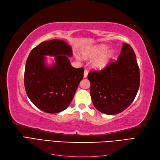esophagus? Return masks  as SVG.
I'll use <instances>...</instances> for the list:
<instances>
[{
  "mask_svg": "<svg viewBox=\"0 0 160 160\" xmlns=\"http://www.w3.org/2000/svg\"><path fill=\"white\" fill-rule=\"evenodd\" d=\"M88 71L87 70V69H85V70L84 71V75H83V77H84V78H86V77H88Z\"/></svg>",
  "mask_w": 160,
  "mask_h": 160,
  "instance_id": "obj_1",
  "label": "esophagus"
}]
</instances>
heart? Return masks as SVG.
Masks as SVG:
<instances>
[{
	"instance_id": "heart-1",
	"label": "heart",
	"mask_w": 160,
	"mask_h": 160,
	"mask_svg": "<svg viewBox=\"0 0 160 160\" xmlns=\"http://www.w3.org/2000/svg\"><path fill=\"white\" fill-rule=\"evenodd\" d=\"M109 47L105 45H98L86 49L83 52V56L85 59H95L92 62L91 66L93 69L97 71H101L107 67L113 57V52L109 51Z\"/></svg>"
}]
</instances>
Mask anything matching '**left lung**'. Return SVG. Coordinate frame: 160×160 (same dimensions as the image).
<instances>
[{"label":"left lung","mask_w":160,"mask_h":160,"mask_svg":"<svg viewBox=\"0 0 160 160\" xmlns=\"http://www.w3.org/2000/svg\"><path fill=\"white\" fill-rule=\"evenodd\" d=\"M91 98L100 112L115 115L133 101L139 88V69L132 47L123 43L118 60L100 72L90 71Z\"/></svg>","instance_id":"1"}]
</instances>
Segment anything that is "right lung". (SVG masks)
I'll return each instance as SVG.
<instances>
[{"label":"right lung","instance_id":"obj_1","mask_svg":"<svg viewBox=\"0 0 160 160\" xmlns=\"http://www.w3.org/2000/svg\"><path fill=\"white\" fill-rule=\"evenodd\" d=\"M72 48L59 39L44 41L31 51L26 62L25 88L31 102L49 113L65 110L71 103L80 81L83 68H74L69 57ZM46 56H55L51 65Z\"/></svg>","mask_w":160,"mask_h":160}]
</instances>
